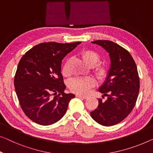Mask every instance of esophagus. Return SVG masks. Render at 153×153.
I'll use <instances>...</instances> for the list:
<instances>
[{
  "label": "esophagus",
  "mask_w": 153,
  "mask_h": 153,
  "mask_svg": "<svg viewBox=\"0 0 153 153\" xmlns=\"http://www.w3.org/2000/svg\"><path fill=\"white\" fill-rule=\"evenodd\" d=\"M76 97H79V98H83V99H87L88 96H86V95H76Z\"/></svg>",
  "instance_id": "34e87169"
}]
</instances>
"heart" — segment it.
<instances>
[{
    "label": "heart",
    "mask_w": 153,
    "mask_h": 153,
    "mask_svg": "<svg viewBox=\"0 0 153 153\" xmlns=\"http://www.w3.org/2000/svg\"><path fill=\"white\" fill-rule=\"evenodd\" d=\"M81 56L86 62V65L89 67H94L100 60V56L96 52L92 50H84L81 53ZM69 60H67L65 63L62 68V74L67 75V69L69 65ZM96 71L100 76H104L105 74V69L102 67H96ZM95 81L92 77H77L73 78L70 81L69 87L73 92L80 95H85L89 92L90 90L95 85Z\"/></svg>",
    "instance_id": "1"
}]
</instances>
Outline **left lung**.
<instances>
[{
  "label": "left lung",
  "mask_w": 153,
  "mask_h": 153,
  "mask_svg": "<svg viewBox=\"0 0 153 153\" xmlns=\"http://www.w3.org/2000/svg\"><path fill=\"white\" fill-rule=\"evenodd\" d=\"M92 43L108 52L111 68L106 80L99 88L107 100L104 102L99 100L98 106L91 116L102 126H113L124 120L135 105L140 91L137 69L131 55L119 45L109 40H95Z\"/></svg>",
  "instance_id": "left-lung-1"
}]
</instances>
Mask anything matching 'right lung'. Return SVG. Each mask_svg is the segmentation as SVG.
I'll list each match as a JSON object with an SVG mask.
<instances>
[{"label":"right lung","mask_w":153,"mask_h":153,"mask_svg":"<svg viewBox=\"0 0 153 153\" xmlns=\"http://www.w3.org/2000/svg\"><path fill=\"white\" fill-rule=\"evenodd\" d=\"M80 43H40L20 59L14 77L16 93L23 112L36 124L49 126L58 122L75 97L65 93L61 64Z\"/></svg>","instance_id":"obj_1"}]
</instances>
